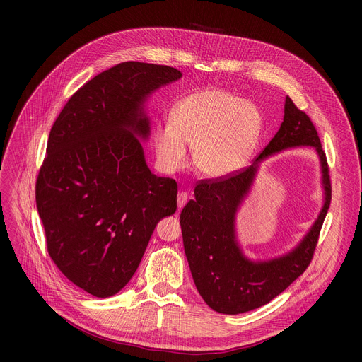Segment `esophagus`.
Returning a JSON list of instances; mask_svg holds the SVG:
<instances>
[{
	"label": "esophagus",
	"instance_id": "1",
	"mask_svg": "<svg viewBox=\"0 0 362 362\" xmlns=\"http://www.w3.org/2000/svg\"><path fill=\"white\" fill-rule=\"evenodd\" d=\"M187 193L186 192H180L179 194H177V209L180 211L183 206L187 203Z\"/></svg>",
	"mask_w": 362,
	"mask_h": 362
}]
</instances>
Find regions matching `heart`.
Listing matches in <instances>:
<instances>
[{"mask_svg": "<svg viewBox=\"0 0 362 362\" xmlns=\"http://www.w3.org/2000/svg\"><path fill=\"white\" fill-rule=\"evenodd\" d=\"M262 113L252 101L225 88H206L182 98L170 122L153 132V148L162 170L187 165L193 150L196 172L209 180H225L246 168L259 143Z\"/></svg>", "mask_w": 362, "mask_h": 362, "instance_id": "b5f03b06", "label": "heart"}]
</instances>
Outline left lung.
<instances>
[{
	"mask_svg": "<svg viewBox=\"0 0 362 362\" xmlns=\"http://www.w3.org/2000/svg\"><path fill=\"white\" fill-rule=\"evenodd\" d=\"M296 146L314 148L320 159L322 211L291 251L269 260H250L237 239V212L250 194L260 163ZM329 202L328 165L318 133L311 119L286 97L284 122L255 162L229 179L200 182L194 187V199L180 214L185 253L203 300L219 314L236 315L259 308L284 292L311 262Z\"/></svg>",
	"mask_w": 362,
	"mask_h": 362,
	"instance_id": "1",
	"label": "left lung"
}]
</instances>
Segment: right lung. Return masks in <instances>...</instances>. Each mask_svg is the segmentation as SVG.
Returning <instances> with one entry per match:
<instances>
[{
	"mask_svg": "<svg viewBox=\"0 0 362 362\" xmlns=\"http://www.w3.org/2000/svg\"><path fill=\"white\" fill-rule=\"evenodd\" d=\"M179 78L169 66L120 63L77 90L51 127L37 209L51 259L93 296L129 284L154 228L176 212L177 185L150 172L141 143L148 98Z\"/></svg>",
	"mask_w": 362,
	"mask_h": 362,
	"instance_id": "1",
	"label": "right lung"
}]
</instances>
